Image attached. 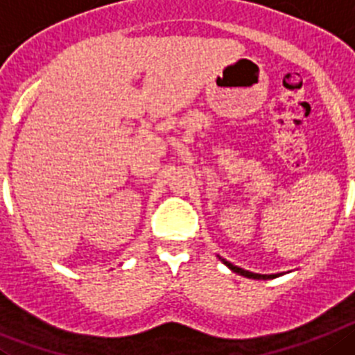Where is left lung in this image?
<instances>
[{
    "instance_id": "8db88e82",
    "label": "left lung",
    "mask_w": 355,
    "mask_h": 355,
    "mask_svg": "<svg viewBox=\"0 0 355 355\" xmlns=\"http://www.w3.org/2000/svg\"><path fill=\"white\" fill-rule=\"evenodd\" d=\"M221 263L225 264V266H229L230 270L234 271V273H237V275H243L246 277V279H254V280H270V279H275V277L282 275V273H275V275H261V273H254V271H248V270H243V268L239 266H234L232 263H229V261H225V259L220 257Z\"/></svg>"
}]
</instances>
